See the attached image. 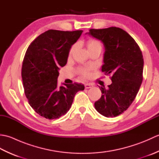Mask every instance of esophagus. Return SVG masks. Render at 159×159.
<instances>
[{
  "mask_svg": "<svg viewBox=\"0 0 159 159\" xmlns=\"http://www.w3.org/2000/svg\"><path fill=\"white\" fill-rule=\"evenodd\" d=\"M93 87V85L92 83H85V89H89V88H92Z\"/></svg>",
  "mask_w": 159,
  "mask_h": 159,
  "instance_id": "obj_1",
  "label": "esophagus"
}]
</instances>
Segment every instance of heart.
Listing matches in <instances>:
<instances>
[{"instance_id": "obj_1", "label": "heart", "mask_w": 159, "mask_h": 159, "mask_svg": "<svg viewBox=\"0 0 159 159\" xmlns=\"http://www.w3.org/2000/svg\"><path fill=\"white\" fill-rule=\"evenodd\" d=\"M87 48H88L89 51H91V50H93L96 48H102V44H101L100 42H99L98 40L95 39H89L88 41H87ZM77 48V45L74 44L73 45L70 50V52L69 55L71 56L72 54L74 52V51L76 50ZM92 70V67H83V68H80L79 70L80 73L82 74V75L87 76L89 75V72L90 70Z\"/></svg>"}]
</instances>
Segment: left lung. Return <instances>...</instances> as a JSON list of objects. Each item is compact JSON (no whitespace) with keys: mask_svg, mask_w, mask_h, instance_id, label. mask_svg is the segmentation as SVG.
Masks as SVG:
<instances>
[{"mask_svg":"<svg viewBox=\"0 0 159 159\" xmlns=\"http://www.w3.org/2000/svg\"><path fill=\"white\" fill-rule=\"evenodd\" d=\"M86 34L103 43L102 72L112 75L107 89L100 87L102 95L94 106L104 117H116L128 109L139 92L143 80L142 52L134 39L120 28L92 29Z\"/></svg>","mask_w":159,"mask_h":159,"instance_id":"obj_1","label":"left lung"}]
</instances>
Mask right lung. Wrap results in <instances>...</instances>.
Returning <instances> with one entry per match:
<instances>
[{
  "label": "right lung",
  "instance_id": "1",
  "mask_svg": "<svg viewBox=\"0 0 159 159\" xmlns=\"http://www.w3.org/2000/svg\"><path fill=\"white\" fill-rule=\"evenodd\" d=\"M82 33L48 30L28 47L22 67L23 86L29 104L40 116L49 120L63 116L75 94L85 89L81 83L57 85L59 70L66 65L71 47Z\"/></svg>",
  "mask_w": 159,
  "mask_h": 159
}]
</instances>
